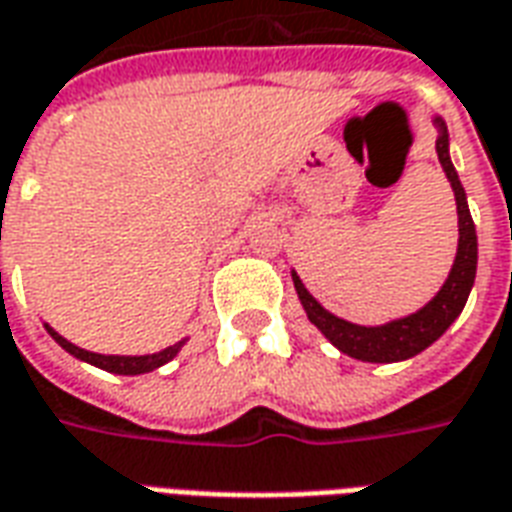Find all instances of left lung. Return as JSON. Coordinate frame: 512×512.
I'll use <instances>...</instances> for the list:
<instances>
[{"mask_svg":"<svg viewBox=\"0 0 512 512\" xmlns=\"http://www.w3.org/2000/svg\"><path fill=\"white\" fill-rule=\"evenodd\" d=\"M436 125L442 128V136L436 141V155L439 163L445 169L447 179L455 190V204H458V253H455V264L450 275H447L442 292L436 294L434 300L425 305L423 311L412 313L406 319L398 322L384 324V327H360V324H349L327 313L313 300L308 289L302 286L297 275L294 278V289L300 294V302L311 324H316L322 330L333 346H338L343 354L365 360V363H398L406 357L420 354L425 346L445 333L447 327L458 319V313L464 311L466 297L472 292V283H475V270H477V234L469 207H466V193L461 179L455 174L453 163H450V152H447V130L442 125V119H436Z\"/></svg>","mask_w":512,"mask_h":512,"instance_id":"1","label":"left lung"}]
</instances>
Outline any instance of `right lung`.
I'll list each match as a JSON object with an SVG mask.
<instances>
[{
	"label": "right lung",
	"instance_id": "add662e5",
	"mask_svg": "<svg viewBox=\"0 0 512 512\" xmlns=\"http://www.w3.org/2000/svg\"><path fill=\"white\" fill-rule=\"evenodd\" d=\"M46 330L51 333V338H54L65 352L73 354V357L84 360V363L98 365V368H103V371H108V374H122V376H136V374H147V371H155V368H160V365L169 363L171 357L185 346V341H179L158 354H144V357H117V354H95V352H87V349H78L76 343L65 341V338H62L57 330H51L48 324H46Z\"/></svg>",
	"mask_w": 512,
	"mask_h": 512
}]
</instances>
